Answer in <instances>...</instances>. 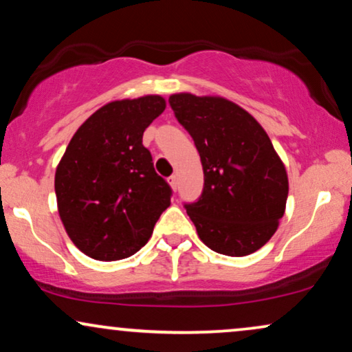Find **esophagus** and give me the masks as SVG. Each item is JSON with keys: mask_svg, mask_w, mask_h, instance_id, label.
<instances>
[{"mask_svg": "<svg viewBox=\"0 0 352 352\" xmlns=\"http://www.w3.org/2000/svg\"><path fill=\"white\" fill-rule=\"evenodd\" d=\"M168 184L172 185L173 190H177V185H179V179H177V175H170V177H168Z\"/></svg>", "mask_w": 352, "mask_h": 352, "instance_id": "esophagus-1", "label": "esophagus"}]
</instances>
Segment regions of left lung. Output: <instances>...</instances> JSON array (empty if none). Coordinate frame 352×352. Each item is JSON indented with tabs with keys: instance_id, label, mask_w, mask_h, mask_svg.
I'll list each match as a JSON object with an SVG mask.
<instances>
[{
	"instance_id": "1",
	"label": "left lung",
	"mask_w": 352,
	"mask_h": 352,
	"mask_svg": "<svg viewBox=\"0 0 352 352\" xmlns=\"http://www.w3.org/2000/svg\"><path fill=\"white\" fill-rule=\"evenodd\" d=\"M168 103L201 159V197L185 205L198 236L224 256L256 252L277 231L289 197L285 165L267 133L221 96L177 93Z\"/></svg>"
}]
</instances>
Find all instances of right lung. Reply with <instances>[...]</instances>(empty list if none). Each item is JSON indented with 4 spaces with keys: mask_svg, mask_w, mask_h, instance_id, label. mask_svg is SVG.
I'll return each instance as SVG.
<instances>
[{
    "mask_svg": "<svg viewBox=\"0 0 352 352\" xmlns=\"http://www.w3.org/2000/svg\"><path fill=\"white\" fill-rule=\"evenodd\" d=\"M164 109L159 95L104 104L77 129L57 165L58 214L72 243L91 259L133 256L170 206V185L142 146L144 131Z\"/></svg>",
    "mask_w": 352,
    "mask_h": 352,
    "instance_id": "obj_1",
    "label": "right lung"
}]
</instances>
